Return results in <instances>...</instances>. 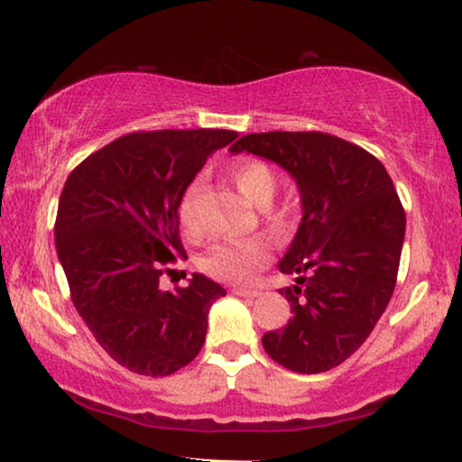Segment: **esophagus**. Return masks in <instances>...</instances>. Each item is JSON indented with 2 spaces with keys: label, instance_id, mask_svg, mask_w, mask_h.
<instances>
[{
  "label": "esophagus",
  "instance_id": "obj_1",
  "mask_svg": "<svg viewBox=\"0 0 462 462\" xmlns=\"http://www.w3.org/2000/svg\"><path fill=\"white\" fill-rule=\"evenodd\" d=\"M231 292L236 296H242V299H256V296L261 294L258 290H248V288H233Z\"/></svg>",
  "mask_w": 462,
  "mask_h": 462
}]
</instances>
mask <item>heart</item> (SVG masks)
Returning a JSON list of instances; mask_svg holds the SVG:
<instances>
[{"mask_svg": "<svg viewBox=\"0 0 462 462\" xmlns=\"http://www.w3.org/2000/svg\"><path fill=\"white\" fill-rule=\"evenodd\" d=\"M231 179L250 204L263 208L264 223L275 237L288 239L296 225V212L290 201L271 204L277 193V176L269 163L261 160H239L231 168ZM195 193L198 185H191L182 193L179 204V223L187 233L198 231L195 218ZM271 261V244L263 237L233 239L218 242L201 256L199 267L206 275L226 283H248Z\"/></svg>", "mask_w": 462, "mask_h": 462, "instance_id": "obj_1", "label": "heart"}]
</instances>
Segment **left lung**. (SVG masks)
Listing matches in <instances>:
<instances>
[{"instance_id": "1", "label": "left lung", "mask_w": 462, "mask_h": 462, "mask_svg": "<svg viewBox=\"0 0 462 462\" xmlns=\"http://www.w3.org/2000/svg\"><path fill=\"white\" fill-rule=\"evenodd\" d=\"M231 153L275 162L296 180L302 220L280 271L296 275L280 290L292 318L267 332L271 359L318 374L351 357L393 296L406 212L374 155L326 132L245 134Z\"/></svg>"}]
</instances>
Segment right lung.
Returning <instances> with one entry per match:
<instances>
[{
	"mask_svg": "<svg viewBox=\"0 0 462 462\" xmlns=\"http://www.w3.org/2000/svg\"><path fill=\"white\" fill-rule=\"evenodd\" d=\"M233 130L132 132L86 157L62 187L54 237L71 300L97 343L124 368L168 376L193 362L208 311L225 288L193 273L187 288L160 277L187 258L179 204Z\"/></svg>",
	"mask_w": 462,
	"mask_h": 462,
	"instance_id": "1",
	"label": "right lung"
}]
</instances>
